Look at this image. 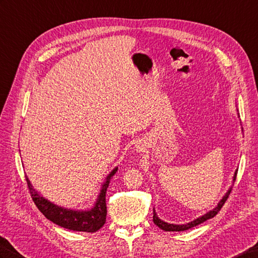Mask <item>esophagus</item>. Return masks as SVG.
Listing matches in <instances>:
<instances>
[{
    "mask_svg": "<svg viewBox=\"0 0 258 258\" xmlns=\"http://www.w3.org/2000/svg\"><path fill=\"white\" fill-rule=\"evenodd\" d=\"M139 150H140V151H142V149H141V148H139Z\"/></svg>",
    "mask_w": 258,
    "mask_h": 258,
    "instance_id": "34e87169",
    "label": "esophagus"
}]
</instances>
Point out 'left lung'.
Returning <instances> with one entry per match:
<instances>
[{"label": "left lung", "instance_id": "left-lung-1", "mask_svg": "<svg viewBox=\"0 0 258 258\" xmlns=\"http://www.w3.org/2000/svg\"><path fill=\"white\" fill-rule=\"evenodd\" d=\"M236 174H237V169H236L235 173H234L233 181L236 179ZM231 190H232V187H230V189L227 191V194H225L224 196H223V198H222L221 200H220L216 208H213V209L210 210L209 212H207L206 215H204V216H202V217H199V218H197V219H195L194 221H191V222H188V223H186V224H173V223H167V222H165V221H163V220H161L158 216H156V212H155L154 209H153V222H154L156 225H158V227H159L160 229L164 230V231H178V232H179V231H186V230H188V229H191V228H194V227H196V225H198V224H200V223H203V222L207 221V220H208V219H211V218L215 217V216L217 215V213H218L220 210H221V208H222V206L224 205V203L227 202V199H228V197H229V195H230Z\"/></svg>", "mask_w": 258, "mask_h": 258}]
</instances>
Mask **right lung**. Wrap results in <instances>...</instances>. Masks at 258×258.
Instances as JSON below:
<instances>
[{
	"mask_svg": "<svg viewBox=\"0 0 258 258\" xmlns=\"http://www.w3.org/2000/svg\"><path fill=\"white\" fill-rule=\"evenodd\" d=\"M118 167H115L106 177V180L102 185V189L96 199V203L92 209L89 210H73L59 207L49 200L43 198L41 195L37 191L30 180L26 176V180L29 188L30 196L33 198L37 208L50 221L60 225V227L69 229L72 231L81 232H94L98 231L106 222V215H107V207H106V190L110 183V178L114 176Z\"/></svg>",
	"mask_w": 258,
	"mask_h": 258,
	"instance_id": "add662e5",
	"label": "right lung"
}]
</instances>
